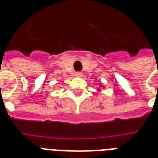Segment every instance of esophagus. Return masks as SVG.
I'll return each mask as SVG.
<instances>
[{"label":"esophagus","instance_id":"34e87169","mask_svg":"<svg viewBox=\"0 0 158 158\" xmlns=\"http://www.w3.org/2000/svg\"><path fill=\"white\" fill-rule=\"evenodd\" d=\"M82 75H83V74H82L81 72H76L75 73V76L76 77H81Z\"/></svg>","mask_w":158,"mask_h":158}]
</instances>
